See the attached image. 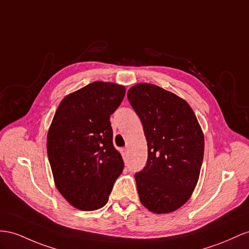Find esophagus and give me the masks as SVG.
Wrapping results in <instances>:
<instances>
[{"label":"esophagus","instance_id":"34e87169","mask_svg":"<svg viewBox=\"0 0 249 249\" xmlns=\"http://www.w3.org/2000/svg\"><path fill=\"white\" fill-rule=\"evenodd\" d=\"M121 152H122L123 159H124V161L126 163L127 162V149L126 148H122V149H121Z\"/></svg>","mask_w":249,"mask_h":249}]
</instances>
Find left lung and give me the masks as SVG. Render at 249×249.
<instances>
[{"label":"left lung","mask_w":249,"mask_h":249,"mask_svg":"<svg viewBox=\"0 0 249 249\" xmlns=\"http://www.w3.org/2000/svg\"><path fill=\"white\" fill-rule=\"evenodd\" d=\"M127 99L147 140V162L135 175L140 201L152 213L174 212L199 180L204 156L199 122L186 101L154 84H137Z\"/></svg>","instance_id":"left-lung-1"}]
</instances>
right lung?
Returning a JSON list of instances; mask_svg holds the SVG:
<instances>
[{
	"label": "right lung",
	"mask_w": 249,
	"mask_h": 249,
	"mask_svg": "<svg viewBox=\"0 0 249 249\" xmlns=\"http://www.w3.org/2000/svg\"><path fill=\"white\" fill-rule=\"evenodd\" d=\"M125 87L93 82L64 98L47 136L55 186L75 208L95 210L108 201L124 162L113 147L110 116Z\"/></svg>",
	"instance_id": "1"
}]
</instances>
